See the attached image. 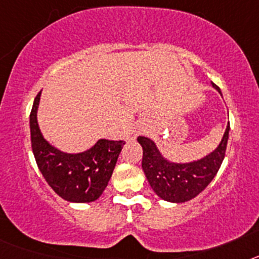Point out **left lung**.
<instances>
[{
    "label": "left lung",
    "mask_w": 259,
    "mask_h": 259,
    "mask_svg": "<svg viewBox=\"0 0 259 259\" xmlns=\"http://www.w3.org/2000/svg\"><path fill=\"white\" fill-rule=\"evenodd\" d=\"M214 87L219 93L218 85ZM230 132L228 123L221 144L214 152L198 161L189 163H174L162 157L154 141L139 136L137 141L143 146V170L150 187L158 197L168 202H185L194 198L210 184L217 175L226 155Z\"/></svg>",
    "instance_id": "left-lung-1"
}]
</instances>
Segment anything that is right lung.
Returning <instances> with one entry per match:
<instances>
[{"mask_svg":"<svg viewBox=\"0 0 259 259\" xmlns=\"http://www.w3.org/2000/svg\"><path fill=\"white\" fill-rule=\"evenodd\" d=\"M40 95L29 115L32 152L38 170L52 189L70 202H92L107 187L124 141L101 139L91 149L77 154L58 150L45 140L37 124Z\"/></svg>","mask_w":259,"mask_h":259,"instance_id":"obj_1","label":"right lung"}]
</instances>
